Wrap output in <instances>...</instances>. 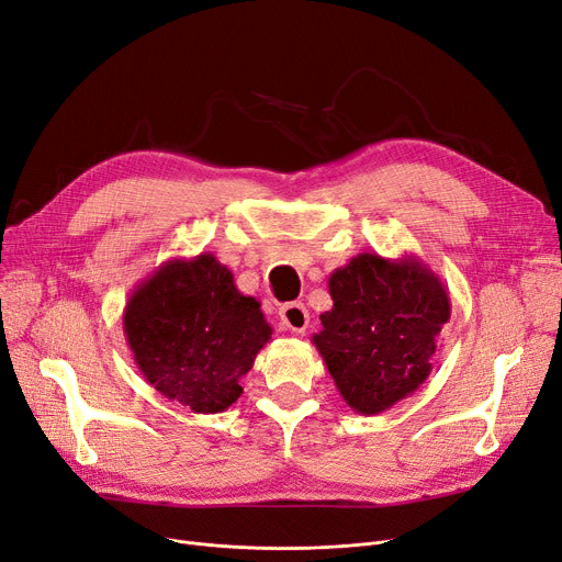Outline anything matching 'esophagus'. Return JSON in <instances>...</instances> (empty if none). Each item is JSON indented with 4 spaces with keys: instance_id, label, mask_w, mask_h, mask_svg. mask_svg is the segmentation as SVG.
Masks as SVG:
<instances>
[{
    "instance_id": "esophagus-1",
    "label": "esophagus",
    "mask_w": 562,
    "mask_h": 562,
    "mask_svg": "<svg viewBox=\"0 0 562 562\" xmlns=\"http://www.w3.org/2000/svg\"><path fill=\"white\" fill-rule=\"evenodd\" d=\"M280 322L286 330L301 335L310 324V312L303 303H286L280 307Z\"/></svg>"
}]
</instances>
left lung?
Masks as SVG:
<instances>
[{"instance_id":"left-lung-1","label":"left lung","mask_w":562,"mask_h":562,"mask_svg":"<svg viewBox=\"0 0 562 562\" xmlns=\"http://www.w3.org/2000/svg\"><path fill=\"white\" fill-rule=\"evenodd\" d=\"M333 307L312 345L356 413L376 416L427 381L450 296L416 257L362 252L328 280Z\"/></svg>"}]
</instances>
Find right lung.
Listing matches in <instances>:
<instances>
[{"instance_id":"add662e5","label":"right lung","mask_w":562,"mask_h":562,"mask_svg":"<svg viewBox=\"0 0 562 562\" xmlns=\"http://www.w3.org/2000/svg\"><path fill=\"white\" fill-rule=\"evenodd\" d=\"M124 333L137 370L162 397L194 413H223L273 330L229 268L202 252L169 259L137 284Z\"/></svg>"}]
</instances>
